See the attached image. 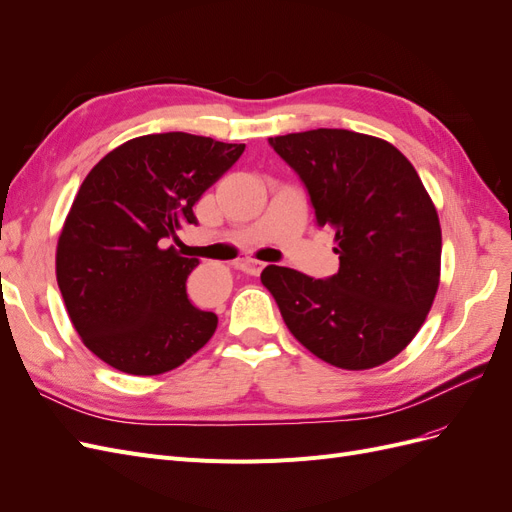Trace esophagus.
<instances>
[{
  "mask_svg": "<svg viewBox=\"0 0 512 512\" xmlns=\"http://www.w3.org/2000/svg\"><path fill=\"white\" fill-rule=\"evenodd\" d=\"M265 267H267L265 262L254 260V258H243V260L239 262V269H241L243 273H247V275H258Z\"/></svg>",
  "mask_w": 512,
  "mask_h": 512,
  "instance_id": "34e87169",
  "label": "esophagus"
}]
</instances>
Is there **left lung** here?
<instances>
[{
	"label": "left lung",
	"mask_w": 512,
	"mask_h": 512,
	"mask_svg": "<svg viewBox=\"0 0 512 512\" xmlns=\"http://www.w3.org/2000/svg\"><path fill=\"white\" fill-rule=\"evenodd\" d=\"M303 181L316 222L335 232L339 271L314 280L269 265L260 275L290 333L318 359L371 369L404 350L440 284L438 211L391 143L318 128L269 138Z\"/></svg>",
	"instance_id": "8db88e82"
}]
</instances>
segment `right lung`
Returning a JSON list of instances; mask_svg holds the SVG:
<instances>
[{
  "label": "right lung",
  "instance_id": "obj_1",
  "mask_svg": "<svg viewBox=\"0 0 512 512\" xmlns=\"http://www.w3.org/2000/svg\"><path fill=\"white\" fill-rule=\"evenodd\" d=\"M245 145L164 132L132 138L91 168L57 241V284L83 344L132 376L179 367L218 329L188 299L198 258L170 239Z\"/></svg>",
  "mask_w": 512,
  "mask_h": 512
}]
</instances>
